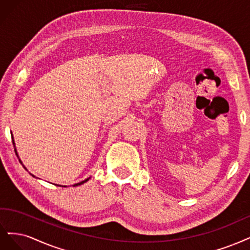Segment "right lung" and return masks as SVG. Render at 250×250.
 Here are the masks:
<instances>
[{
  "label": "right lung",
  "instance_id": "add662e5",
  "mask_svg": "<svg viewBox=\"0 0 250 250\" xmlns=\"http://www.w3.org/2000/svg\"><path fill=\"white\" fill-rule=\"evenodd\" d=\"M12 138H13V137H12ZM13 144H14V141H13ZM90 178H88V179H86V180H84V181H82V182H80V183H77V184H75L74 185V187H76V186H80V185H82V184H84V183H86L88 180H89ZM58 186H59V185H58ZM61 187V186H60ZM62 187H66V186H62Z\"/></svg>",
  "mask_w": 250,
  "mask_h": 250
}]
</instances>
